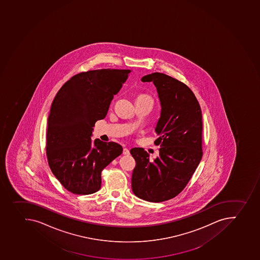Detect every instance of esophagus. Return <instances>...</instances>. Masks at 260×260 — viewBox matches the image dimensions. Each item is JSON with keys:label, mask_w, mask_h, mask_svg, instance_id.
<instances>
[{"label": "esophagus", "mask_w": 260, "mask_h": 260, "mask_svg": "<svg viewBox=\"0 0 260 260\" xmlns=\"http://www.w3.org/2000/svg\"><path fill=\"white\" fill-rule=\"evenodd\" d=\"M122 154L129 155L130 154V152H129V150L127 149V148H123V150H122Z\"/></svg>", "instance_id": "1"}]
</instances>
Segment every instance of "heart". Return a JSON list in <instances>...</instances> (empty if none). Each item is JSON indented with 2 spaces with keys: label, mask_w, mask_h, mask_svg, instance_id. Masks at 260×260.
I'll use <instances>...</instances> for the list:
<instances>
[{
  "label": "heart",
  "mask_w": 260,
  "mask_h": 260,
  "mask_svg": "<svg viewBox=\"0 0 260 260\" xmlns=\"http://www.w3.org/2000/svg\"><path fill=\"white\" fill-rule=\"evenodd\" d=\"M138 98H150V96H146V95H141V96H138Z\"/></svg>",
  "instance_id": "b5f03b06"
}]
</instances>
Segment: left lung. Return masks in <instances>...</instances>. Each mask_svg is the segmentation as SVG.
Returning <instances> with one entry per match:
<instances>
[{
  "mask_svg": "<svg viewBox=\"0 0 260 260\" xmlns=\"http://www.w3.org/2000/svg\"><path fill=\"white\" fill-rule=\"evenodd\" d=\"M141 81L152 82L157 89L161 112L155 143L161 148L153 161L143 148L130 150L136 161L132 189L139 199L158 203L181 192L199 166L203 116L196 96L183 82L159 73L144 76Z\"/></svg>",
  "mask_w": 260,
  "mask_h": 260,
  "instance_id": "1",
  "label": "left lung"
}]
</instances>
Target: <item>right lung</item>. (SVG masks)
I'll use <instances>...</instances> for the list:
<instances>
[{"instance_id":"obj_1","label":"right lung","mask_w":260,"mask_h":260,"mask_svg":"<svg viewBox=\"0 0 260 260\" xmlns=\"http://www.w3.org/2000/svg\"><path fill=\"white\" fill-rule=\"evenodd\" d=\"M131 70L101 69L71 77L56 93L47 119V156L54 176L74 194L101 188V173L122 154V146L96 138L94 125L108 113L111 101Z\"/></svg>"}]
</instances>
